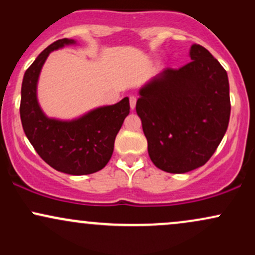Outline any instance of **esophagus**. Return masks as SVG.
I'll return each mask as SVG.
<instances>
[{"mask_svg":"<svg viewBox=\"0 0 255 255\" xmlns=\"http://www.w3.org/2000/svg\"><path fill=\"white\" fill-rule=\"evenodd\" d=\"M129 105H130V109H131V110L135 109L136 97H134V96H130V97H129Z\"/></svg>","mask_w":255,"mask_h":255,"instance_id":"obj_1","label":"esophagus"}]
</instances>
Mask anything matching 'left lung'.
Returning a JSON list of instances; mask_svg holds the SVG:
<instances>
[{
    "instance_id": "1",
    "label": "left lung",
    "mask_w": 255,
    "mask_h": 255,
    "mask_svg": "<svg viewBox=\"0 0 255 255\" xmlns=\"http://www.w3.org/2000/svg\"><path fill=\"white\" fill-rule=\"evenodd\" d=\"M191 62L166 68L140 90L136 114L141 119L153 164L171 174L204 165L221 144L230 119L228 74L199 44Z\"/></svg>"
}]
</instances>
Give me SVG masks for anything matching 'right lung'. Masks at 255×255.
<instances>
[{
    "label": "right lung",
    "instance_id": "add662e5",
    "mask_svg": "<svg viewBox=\"0 0 255 255\" xmlns=\"http://www.w3.org/2000/svg\"><path fill=\"white\" fill-rule=\"evenodd\" d=\"M73 39L54 42L38 55L25 72L21 86L20 119L22 128L40 158L55 170L69 175H89L110 160L115 137L129 114V99L90 111L73 121L48 119L37 101V81L46 57Z\"/></svg>",
    "mask_w": 255,
    "mask_h": 255
}]
</instances>
